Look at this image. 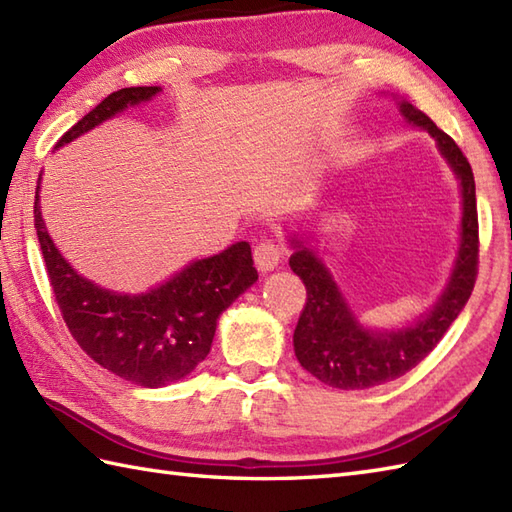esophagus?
I'll list each match as a JSON object with an SVG mask.
<instances>
[{
    "label": "esophagus",
    "mask_w": 512,
    "mask_h": 512,
    "mask_svg": "<svg viewBox=\"0 0 512 512\" xmlns=\"http://www.w3.org/2000/svg\"><path fill=\"white\" fill-rule=\"evenodd\" d=\"M253 255L257 268L262 270V273H270V270H275L281 264V259L286 255V248L284 244L277 242V239H262V242L255 246Z\"/></svg>",
    "instance_id": "34e87169"
}]
</instances>
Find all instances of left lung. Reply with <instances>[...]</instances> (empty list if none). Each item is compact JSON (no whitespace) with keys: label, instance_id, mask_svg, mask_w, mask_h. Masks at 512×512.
<instances>
[{"label":"left lung","instance_id":"1","mask_svg":"<svg viewBox=\"0 0 512 512\" xmlns=\"http://www.w3.org/2000/svg\"><path fill=\"white\" fill-rule=\"evenodd\" d=\"M400 114L411 125L429 132L449 162L462 189V231L449 284L429 312L400 330H367L356 321L343 292L321 257L301 237H290L292 273L306 284V306L295 328V354L301 367L334 389H369L389 383L416 367L440 343L449 325L469 301L477 277V204L469 160L455 140L411 103L400 101Z\"/></svg>","mask_w":512,"mask_h":512}]
</instances>
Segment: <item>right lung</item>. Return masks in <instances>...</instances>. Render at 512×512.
<instances>
[{
  "instance_id": "right-lung-1",
  "label": "right lung",
  "mask_w": 512,
  "mask_h": 512,
  "mask_svg": "<svg viewBox=\"0 0 512 512\" xmlns=\"http://www.w3.org/2000/svg\"><path fill=\"white\" fill-rule=\"evenodd\" d=\"M158 92V85H151L110 94L68 129L54 149ZM35 228L54 301L70 334L101 367L140 387H165L189 376L211 352L220 314L257 281L250 244L237 242L220 255L195 259L143 295H121L96 286L65 262L43 224L39 187Z\"/></svg>"
}]
</instances>
